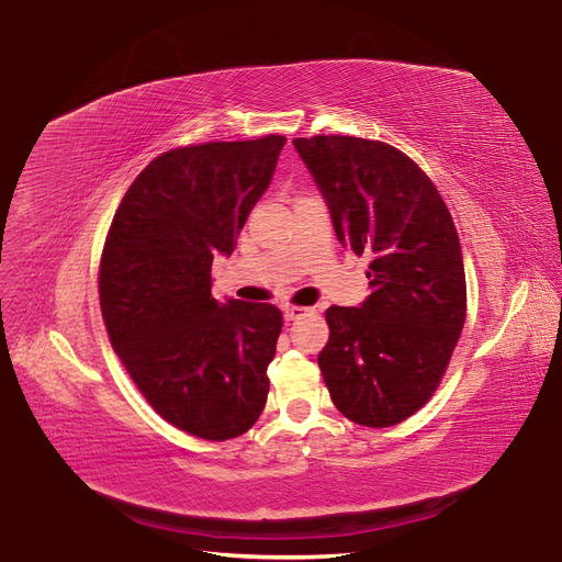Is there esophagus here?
Wrapping results in <instances>:
<instances>
[{"instance_id": "34e87169", "label": "esophagus", "mask_w": 562, "mask_h": 562, "mask_svg": "<svg viewBox=\"0 0 562 562\" xmlns=\"http://www.w3.org/2000/svg\"><path fill=\"white\" fill-rule=\"evenodd\" d=\"M310 310L307 307H299V305H286L284 307V321H299L307 314Z\"/></svg>"}]
</instances>
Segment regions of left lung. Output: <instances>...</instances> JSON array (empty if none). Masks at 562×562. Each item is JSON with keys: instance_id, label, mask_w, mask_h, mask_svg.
Listing matches in <instances>:
<instances>
[{"instance_id": "8db88e82", "label": "left lung", "mask_w": 562, "mask_h": 562, "mask_svg": "<svg viewBox=\"0 0 562 562\" xmlns=\"http://www.w3.org/2000/svg\"><path fill=\"white\" fill-rule=\"evenodd\" d=\"M328 202L337 239L371 255L360 307H328L318 367L350 422L387 428L424 407L467 316L460 239L430 177L394 145L358 136L293 138Z\"/></svg>"}]
</instances>
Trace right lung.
Instances as JSON below:
<instances>
[{
  "instance_id": "right-lung-1",
  "label": "right lung",
  "mask_w": 562,
  "mask_h": 562,
  "mask_svg": "<svg viewBox=\"0 0 562 562\" xmlns=\"http://www.w3.org/2000/svg\"><path fill=\"white\" fill-rule=\"evenodd\" d=\"M284 136L175 147L127 189L100 259L113 350L159 417L225 441L259 419L282 312L212 296L214 255H229L269 189Z\"/></svg>"
}]
</instances>
